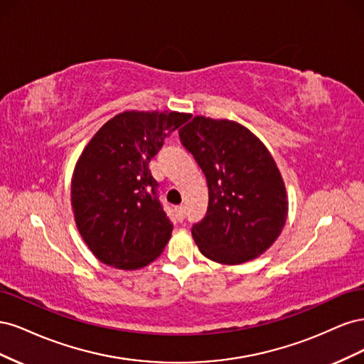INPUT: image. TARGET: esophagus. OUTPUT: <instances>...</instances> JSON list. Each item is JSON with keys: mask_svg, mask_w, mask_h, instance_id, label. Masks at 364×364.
<instances>
[{"mask_svg": "<svg viewBox=\"0 0 364 364\" xmlns=\"http://www.w3.org/2000/svg\"><path fill=\"white\" fill-rule=\"evenodd\" d=\"M176 218H178L179 222H182V220L185 218V206L183 205L176 206Z\"/></svg>", "mask_w": 364, "mask_h": 364, "instance_id": "esophagus-1", "label": "esophagus"}]
</instances>
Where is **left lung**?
Masks as SVG:
<instances>
[{
    "mask_svg": "<svg viewBox=\"0 0 364 364\" xmlns=\"http://www.w3.org/2000/svg\"><path fill=\"white\" fill-rule=\"evenodd\" d=\"M206 176V217L191 234L202 255L235 266L258 258L287 220L289 197L269 149L243 124L232 119L197 115L181 130Z\"/></svg>",
    "mask_w": 364,
    "mask_h": 364,
    "instance_id": "1",
    "label": "left lung"
}]
</instances>
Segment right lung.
<instances>
[{"instance_id":"right-lung-1","label":"right lung","mask_w":364,"mask_h":364,"mask_svg":"<svg viewBox=\"0 0 364 364\" xmlns=\"http://www.w3.org/2000/svg\"><path fill=\"white\" fill-rule=\"evenodd\" d=\"M190 117L124 111L85 146L73 173L71 206L79 234L98 261L138 270L164 252L173 226L158 200L149 162Z\"/></svg>"}]
</instances>
